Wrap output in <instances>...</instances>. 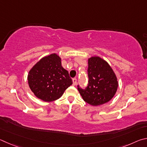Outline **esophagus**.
<instances>
[{
	"label": "esophagus",
	"instance_id": "esophagus-1",
	"mask_svg": "<svg viewBox=\"0 0 147 147\" xmlns=\"http://www.w3.org/2000/svg\"><path fill=\"white\" fill-rule=\"evenodd\" d=\"M72 81H73V85L74 86H76L77 84V79L76 78L73 79V80H72Z\"/></svg>",
	"mask_w": 147,
	"mask_h": 147
}]
</instances>
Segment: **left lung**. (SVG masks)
I'll use <instances>...</instances> for the list:
<instances>
[{
  "instance_id": "obj_1",
  "label": "left lung",
  "mask_w": 147,
  "mask_h": 147,
  "mask_svg": "<svg viewBox=\"0 0 147 147\" xmlns=\"http://www.w3.org/2000/svg\"><path fill=\"white\" fill-rule=\"evenodd\" d=\"M88 84L85 90L78 88L79 94L87 103L94 107L107 103L116 93L117 76L110 64L99 56L88 58Z\"/></svg>"
}]
</instances>
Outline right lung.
<instances>
[{
    "mask_svg": "<svg viewBox=\"0 0 147 147\" xmlns=\"http://www.w3.org/2000/svg\"><path fill=\"white\" fill-rule=\"evenodd\" d=\"M31 90L38 99L51 102L60 98L72 84L68 71L61 66V59L54 53L43 57L28 74Z\"/></svg>",
    "mask_w": 147,
    "mask_h": 147,
    "instance_id": "add662e5",
    "label": "right lung"
}]
</instances>
